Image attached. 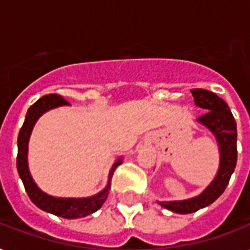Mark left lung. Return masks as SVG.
<instances>
[{
    "label": "left lung",
    "instance_id": "obj_1",
    "mask_svg": "<svg viewBox=\"0 0 250 250\" xmlns=\"http://www.w3.org/2000/svg\"><path fill=\"white\" fill-rule=\"evenodd\" d=\"M190 92L193 94L196 106L206 110L205 113L198 117V122L205 125L217 137L221 150V165L213 183L197 197L186 201H158L161 206L179 214L194 213L213 204L225 192L226 187L229 186L237 161L236 122L229 105L210 90L194 88Z\"/></svg>",
    "mask_w": 250,
    "mask_h": 250
}]
</instances>
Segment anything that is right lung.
Returning a JSON list of instances; mask_svg holds the SVG:
<instances>
[{
    "instance_id": "right-lung-1",
    "label": "right lung",
    "mask_w": 250,
    "mask_h": 250,
    "mask_svg": "<svg viewBox=\"0 0 250 250\" xmlns=\"http://www.w3.org/2000/svg\"><path fill=\"white\" fill-rule=\"evenodd\" d=\"M68 102L64 100L60 94H46L40 100H37L27 111L25 115L24 123L21 125V131H19V136H18V156H17V168L19 172V176L21 178V182L24 184V188L28 193L31 201L40 208L44 211L52 213L57 217L67 218V219H75V218H83L89 215V214L97 211L105 202L107 193L110 189V182L113 178L114 170L117 166L122 164V160H119L114 164L111 167L109 175V184L105 189L102 190L101 193L96 194L93 197L88 198H57L52 197L49 194L41 192L35 182L31 178L27 166V150H28V139L31 135V131L33 128V125L36 123L41 114L45 111L57 107L61 105H67Z\"/></svg>"
}]
</instances>
